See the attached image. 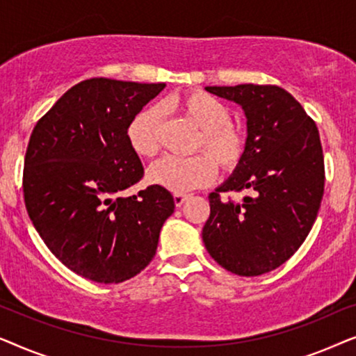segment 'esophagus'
<instances>
[{
  "instance_id": "34e87169",
  "label": "esophagus",
  "mask_w": 356,
  "mask_h": 356,
  "mask_svg": "<svg viewBox=\"0 0 356 356\" xmlns=\"http://www.w3.org/2000/svg\"><path fill=\"white\" fill-rule=\"evenodd\" d=\"M186 199H188L186 194H173V201H175V206H177V207H181Z\"/></svg>"
}]
</instances>
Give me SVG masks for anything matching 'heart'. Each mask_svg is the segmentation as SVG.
<instances>
[{
	"mask_svg": "<svg viewBox=\"0 0 356 356\" xmlns=\"http://www.w3.org/2000/svg\"><path fill=\"white\" fill-rule=\"evenodd\" d=\"M184 118L199 128L194 149L204 154L193 157L160 159L147 172V179L155 186L175 194L202 188L213 181L217 165L225 172L236 168L246 150V134L240 126L233 124L230 111L220 100L206 92H189L172 102ZM159 106H149L134 116L126 131L131 149L139 157H154L160 149Z\"/></svg>",
	"mask_w": 356,
	"mask_h": 356,
	"instance_id": "heart-1",
	"label": "heart"
}]
</instances>
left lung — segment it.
Listing matches in <instances>:
<instances>
[{
	"label": "left lung",
	"instance_id": "8db88e82",
	"mask_svg": "<svg viewBox=\"0 0 356 356\" xmlns=\"http://www.w3.org/2000/svg\"><path fill=\"white\" fill-rule=\"evenodd\" d=\"M235 102L246 116V150L232 177L209 194L202 228L209 254L223 269L254 277L295 254L318 216L324 194L319 131L303 106L277 86L206 87ZM248 188L241 203L222 192Z\"/></svg>",
	"mask_w": 356,
	"mask_h": 356
}]
</instances>
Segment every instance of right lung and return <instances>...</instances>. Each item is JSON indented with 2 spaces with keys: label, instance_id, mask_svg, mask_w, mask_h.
I'll use <instances>...</instances> for the list:
<instances>
[{
  "label": "right lung",
  "instance_id": "right-lung-1",
  "mask_svg": "<svg viewBox=\"0 0 356 356\" xmlns=\"http://www.w3.org/2000/svg\"><path fill=\"white\" fill-rule=\"evenodd\" d=\"M165 84L94 77L71 87L38 120L24 160V201L53 254L77 275L120 284L155 256L175 211L167 189L121 193L144 168L128 126Z\"/></svg>",
  "mask_w": 356,
  "mask_h": 356
}]
</instances>
